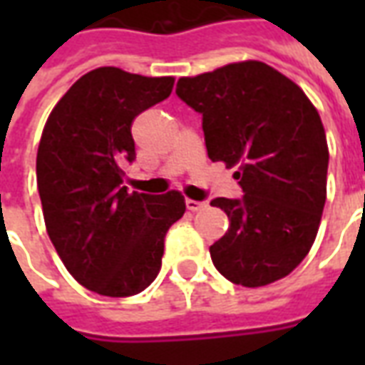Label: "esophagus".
I'll return each mask as SVG.
<instances>
[{"label":"esophagus","mask_w":365,"mask_h":365,"mask_svg":"<svg viewBox=\"0 0 365 365\" xmlns=\"http://www.w3.org/2000/svg\"><path fill=\"white\" fill-rule=\"evenodd\" d=\"M185 207L190 209V211H201V209H205L207 203L205 201H195V199H185Z\"/></svg>","instance_id":"1"}]
</instances>
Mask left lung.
I'll return each mask as SVG.
<instances>
[{"label":"left lung","instance_id":"left-lung-1","mask_svg":"<svg viewBox=\"0 0 365 365\" xmlns=\"http://www.w3.org/2000/svg\"><path fill=\"white\" fill-rule=\"evenodd\" d=\"M175 93L203 115L209 158L237 168L245 191L211 201L230 221L209 248L215 268L245 287L289 275L311 250L327 201L319 111L297 83L258 60L180 78Z\"/></svg>","mask_w":365,"mask_h":365}]
</instances>
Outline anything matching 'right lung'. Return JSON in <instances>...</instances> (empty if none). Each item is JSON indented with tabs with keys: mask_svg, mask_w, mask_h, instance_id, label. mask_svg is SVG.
<instances>
[{
	"mask_svg": "<svg viewBox=\"0 0 365 365\" xmlns=\"http://www.w3.org/2000/svg\"><path fill=\"white\" fill-rule=\"evenodd\" d=\"M172 88V76L96 68L62 96L43 128L36 185L46 232L76 282L99 295L146 289L162 266L168 229L185 213L180 191L148 195L123 185V164L136 158L133 120Z\"/></svg>",
	"mask_w": 365,
	"mask_h": 365,
	"instance_id": "obj_1",
	"label": "right lung"
}]
</instances>
